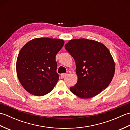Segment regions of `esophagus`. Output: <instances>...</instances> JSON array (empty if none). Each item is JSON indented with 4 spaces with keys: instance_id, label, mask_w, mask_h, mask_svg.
I'll use <instances>...</instances> for the list:
<instances>
[{
    "instance_id": "1",
    "label": "esophagus",
    "mask_w": 130,
    "mask_h": 130,
    "mask_svg": "<svg viewBox=\"0 0 130 130\" xmlns=\"http://www.w3.org/2000/svg\"><path fill=\"white\" fill-rule=\"evenodd\" d=\"M67 75V73H62L61 74V78H64V77H65Z\"/></svg>"
}]
</instances>
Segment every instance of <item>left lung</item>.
Segmentation results:
<instances>
[{
    "instance_id": "8db88e82",
    "label": "left lung",
    "mask_w": 130,
    "mask_h": 130,
    "mask_svg": "<svg viewBox=\"0 0 130 130\" xmlns=\"http://www.w3.org/2000/svg\"><path fill=\"white\" fill-rule=\"evenodd\" d=\"M65 48L75 60L78 82L70 90L82 98L93 97L108 86L113 78L115 65L103 43L85 38L71 40Z\"/></svg>"
}]
</instances>
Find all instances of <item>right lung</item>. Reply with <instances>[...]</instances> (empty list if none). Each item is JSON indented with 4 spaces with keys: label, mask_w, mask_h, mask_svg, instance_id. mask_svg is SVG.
<instances>
[{
    "label": "right lung",
    "mask_w": 130,
    "mask_h": 130,
    "mask_svg": "<svg viewBox=\"0 0 130 130\" xmlns=\"http://www.w3.org/2000/svg\"><path fill=\"white\" fill-rule=\"evenodd\" d=\"M63 44L62 40L37 38L21 48L17 60V74L28 93L42 96L53 89L59 76L56 71V55Z\"/></svg>",
    "instance_id": "obj_1"
}]
</instances>
